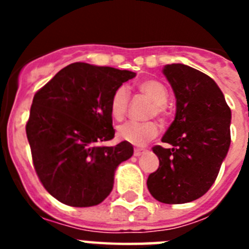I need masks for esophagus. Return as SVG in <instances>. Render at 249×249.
I'll use <instances>...</instances> for the list:
<instances>
[{
  "label": "esophagus",
  "instance_id": "34e87169",
  "mask_svg": "<svg viewBox=\"0 0 249 249\" xmlns=\"http://www.w3.org/2000/svg\"><path fill=\"white\" fill-rule=\"evenodd\" d=\"M147 152V149L144 148H135V156L136 157H140V156H143Z\"/></svg>",
  "mask_w": 249,
  "mask_h": 249
}]
</instances>
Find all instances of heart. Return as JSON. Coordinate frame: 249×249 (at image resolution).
Segmentation results:
<instances>
[{"label":"heart","mask_w":249,"mask_h":249,"mask_svg":"<svg viewBox=\"0 0 249 249\" xmlns=\"http://www.w3.org/2000/svg\"><path fill=\"white\" fill-rule=\"evenodd\" d=\"M138 89L151 102H153V107L151 108L149 116L151 117L163 116L164 106L168 101V91L166 87L158 81L147 80L138 85ZM128 102V89L124 86H121L113 92L111 101H109V109H111V114L114 120H123L127 113ZM158 133H160V127L156 122H127L118 127L117 131V136L120 140L128 142L133 146H144L149 141L157 137Z\"/></svg>","instance_id":"b5f03b06"}]
</instances>
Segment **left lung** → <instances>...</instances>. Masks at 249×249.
I'll use <instances>...</instances> for the list:
<instances>
[{
  "instance_id": "8db88e82",
  "label": "left lung",
  "mask_w": 249,
  "mask_h": 249,
  "mask_svg": "<svg viewBox=\"0 0 249 249\" xmlns=\"http://www.w3.org/2000/svg\"><path fill=\"white\" fill-rule=\"evenodd\" d=\"M176 96V117L153 147L160 167L147 179L157 201L179 204L199 198L218 176L231 144V109L217 83L203 72L172 63L163 68Z\"/></svg>"
}]
</instances>
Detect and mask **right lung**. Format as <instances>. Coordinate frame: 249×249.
Here are the masks:
<instances>
[{"label":"right lung","mask_w":249,"mask_h":249,"mask_svg":"<svg viewBox=\"0 0 249 249\" xmlns=\"http://www.w3.org/2000/svg\"><path fill=\"white\" fill-rule=\"evenodd\" d=\"M135 72L76 62L62 68L35 94L26 124L34 167L57 201L97 206L111 193L114 171L133 155L128 142L101 146L114 137L109 101Z\"/></svg>","instance_id":"add662e5"}]
</instances>
